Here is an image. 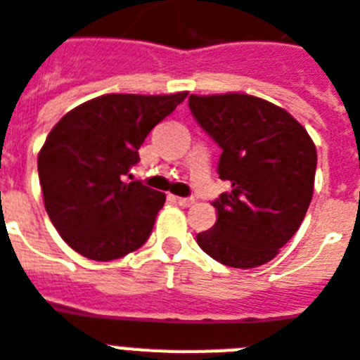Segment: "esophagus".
I'll return each mask as SVG.
<instances>
[{
  "label": "esophagus",
  "instance_id": "esophagus-1",
  "mask_svg": "<svg viewBox=\"0 0 360 360\" xmlns=\"http://www.w3.org/2000/svg\"><path fill=\"white\" fill-rule=\"evenodd\" d=\"M175 201H177L181 207H192L195 203L194 198H175Z\"/></svg>",
  "mask_w": 360,
  "mask_h": 360
}]
</instances>
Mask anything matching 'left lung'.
I'll use <instances>...</instances> for the list:
<instances>
[{
	"label": "left lung",
	"instance_id": "left-lung-1",
	"mask_svg": "<svg viewBox=\"0 0 360 360\" xmlns=\"http://www.w3.org/2000/svg\"><path fill=\"white\" fill-rule=\"evenodd\" d=\"M198 124L221 148L218 174L229 192L212 203L216 224L200 248L233 268L270 262L296 235L311 205L316 146L290 112L240 92L188 98Z\"/></svg>",
	"mask_w": 360,
	"mask_h": 360
}]
</instances>
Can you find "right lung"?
<instances>
[{
    "mask_svg": "<svg viewBox=\"0 0 360 360\" xmlns=\"http://www.w3.org/2000/svg\"><path fill=\"white\" fill-rule=\"evenodd\" d=\"M186 96H99L49 131L38 153V177L49 220L72 250L107 262L148 240L166 194L125 175L150 131Z\"/></svg>",
    "mask_w": 360,
    "mask_h": 360,
    "instance_id": "1",
    "label": "right lung"
}]
</instances>
